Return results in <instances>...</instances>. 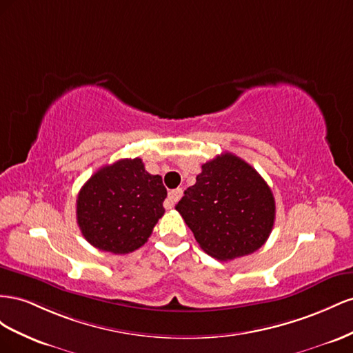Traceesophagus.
I'll return each mask as SVG.
<instances>
[{"label": "esophagus", "instance_id": "34e87169", "mask_svg": "<svg viewBox=\"0 0 353 353\" xmlns=\"http://www.w3.org/2000/svg\"><path fill=\"white\" fill-rule=\"evenodd\" d=\"M182 195H183V190L180 189V188H177V189H174V190H170L168 196H167V201L164 203V207H165L167 210L173 208Z\"/></svg>", "mask_w": 353, "mask_h": 353}]
</instances>
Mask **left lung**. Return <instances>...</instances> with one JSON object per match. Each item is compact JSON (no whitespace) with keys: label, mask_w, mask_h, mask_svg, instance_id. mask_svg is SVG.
<instances>
[{"label":"left lung","mask_w":353,"mask_h":353,"mask_svg":"<svg viewBox=\"0 0 353 353\" xmlns=\"http://www.w3.org/2000/svg\"><path fill=\"white\" fill-rule=\"evenodd\" d=\"M176 210L199 247L223 261L257 251L275 221L274 194L263 177L229 152L203 164Z\"/></svg>","instance_id":"8db88e82"}]
</instances>
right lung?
I'll list each match as a JSON object with an SVG mask.
<instances>
[{
  "instance_id": "obj_1",
  "label": "right lung",
  "mask_w": 353,
  "mask_h": 353,
  "mask_svg": "<svg viewBox=\"0 0 353 353\" xmlns=\"http://www.w3.org/2000/svg\"><path fill=\"white\" fill-rule=\"evenodd\" d=\"M165 198L163 179L149 174L142 159H119L97 170L79 190L77 223L93 247L128 254L152 234Z\"/></svg>"
}]
</instances>
